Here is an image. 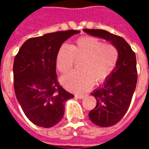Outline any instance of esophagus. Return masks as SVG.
<instances>
[{
  "label": "esophagus",
  "mask_w": 149,
  "mask_h": 149,
  "mask_svg": "<svg viewBox=\"0 0 149 149\" xmlns=\"http://www.w3.org/2000/svg\"><path fill=\"white\" fill-rule=\"evenodd\" d=\"M75 97H77V98H78V99H83V98H84L85 97V96L84 95H75Z\"/></svg>",
  "instance_id": "esophagus-1"
}]
</instances>
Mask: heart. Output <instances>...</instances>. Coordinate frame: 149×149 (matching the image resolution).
Instances as JSON below:
<instances>
[{"label":"heart","instance_id":"heart-1","mask_svg":"<svg viewBox=\"0 0 149 149\" xmlns=\"http://www.w3.org/2000/svg\"><path fill=\"white\" fill-rule=\"evenodd\" d=\"M82 58L80 66L82 71L72 72L61 79L64 87L75 93L87 92L95 81L97 83L106 81L116 65L118 52L111 44H104L96 37L86 36L77 40L73 45H61L56 65L61 73H67L73 67L75 59Z\"/></svg>","mask_w":149,"mask_h":149}]
</instances>
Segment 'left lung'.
<instances>
[{
	"label": "left lung",
	"mask_w": 149,
	"mask_h": 149,
	"mask_svg": "<svg viewBox=\"0 0 149 149\" xmlns=\"http://www.w3.org/2000/svg\"><path fill=\"white\" fill-rule=\"evenodd\" d=\"M84 32L110 41L118 52L114 70L104 84L92 93L97 105L88 113L91 121L100 127H110L118 123L128 111L137 82L136 54L123 37L103 29Z\"/></svg>",
	"instance_id": "1"
}]
</instances>
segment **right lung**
<instances>
[{
	"instance_id": "1",
	"label": "right lung",
	"mask_w": 149,
	"mask_h": 149,
	"mask_svg": "<svg viewBox=\"0 0 149 149\" xmlns=\"http://www.w3.org/2000/svg\"><path fill=\"white\" fill-rule=\"evenodd\" d=\"M79 30L47 33L27 40L13 62L16 97L34 125L51 128L61 120L65 103L74 97L59 84L56 58L65 40Z\"/></svg>"
}]
</instances>
